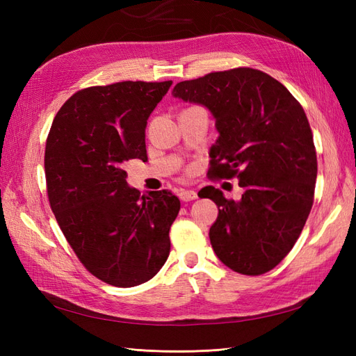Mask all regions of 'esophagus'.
Segmentation results:
<instances>
[{"mask_svg":"<svg viewBox=\"0 0 356 356\" xmlns=\"http://www.w3.org/2000/svg\"><path fill=\"white\" fill-rule=\"evenodd\" d=\"M177 195L182 202H191L194 199H197V193L193 191V190H180L177 193Z\"/></svg>","mask_w":356,"mask_h":356,"instance_id":"obj_1","label":"esophagus"}]
</instances>
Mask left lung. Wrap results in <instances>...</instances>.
<instances>
[{
    "instance_id": "8db88e82",
    "label": "left lung",
    "mask_w": 356,
    "mask_h": 356,
    "mask_svg": "<svg viewBox=\"0 0 356 356\" xmlns=\"http://www.w3.org/2000/svg\"><path fill=\"white\" fill-rule=\"evenodd\" d=\"M172 96L211 111L218 138L209 176L237 177L243 188L240 200L214 186L202 190L218 207L209 229L218 260L245 275L274 269L314 203L316 153L303 107L277 79L243 67L179 82Z\"/></svg>"
}]
</instances>
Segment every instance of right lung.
Masks as SVG:
<instances>
[{
	"label": "right lung",
	"mask_w": 356,
	"mask_h": 356,
	"mask_svg": "<svg viewBox=\"0 0 356 356\" xmlns=\"http://www.w3.org/2000/svg\"><path fill=\"white\" fill-rule=\"evenodd\" d=\"M171 84L124 81L79 90L58 111L45 143L59 228L81 263L111 286L148 282L170 255L180 200L166 190L140 195L128 186L124 163L147 157V120Z\"/></svg>",
	"instance_id": "obj_1"
}]
</instances>
